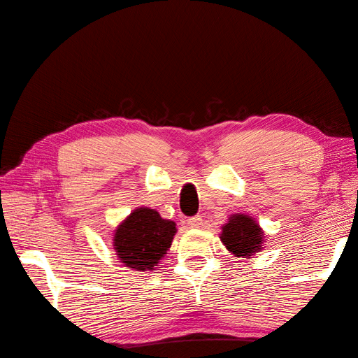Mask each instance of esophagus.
I'll return each mask as SVG.
<instances>
[{
    "label": "esophagus",
    "mask_w": 358,
    "mask_h": 358,
    "mask_svg": "<svg viewBox=\"0 0 358 358\" xmlns=\"http://www.w3.org/2000/svg\"><path fill=\"white\" fill-rule=\"evenodd\" d=\"M187 224H189L191 229H201L203 227V219H201V216H194L187 220Z\"/></svg>",
    "instance_id": "esophagus-1"
}]
</instances>
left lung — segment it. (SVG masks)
<instances>
[{
  "label": "left lung",
  "mask_w": 358,
  "mask_h": 358,
  "mask_svg": "<svg viewBox=\"0 0 358 358\" xmlns=\"http://www.w3.org/2000/svg\"><path fill=\"white\" fill-rule=\"evenodd\" d=\"M263 230L259 229L257 220L247 214H233L222 227L220 241L224 243L227 250L235 257L250 258L255 252L263 249Z\"/></svg>",
  "instance_id": "1"
}]
</instances>
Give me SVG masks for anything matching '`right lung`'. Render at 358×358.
I'll use <instances>...</instances> for the list:
<instances>
[{"label":"right lung","instance_id":"right-lung-1","mask_svg":"<svg viewBox=\"0 0 358 358\" xmlns=\"http://www.w3.org/2000/svg\"><path fill=\"white\" fill-rule=\"evenodd\" d=\"M177 233L173 220L162 219L158 211L138 208L114 231V250L120 262L134 271H153L171 249Z\"/></svg>","mask_w":358,"mask_h":358}]
</instances>
